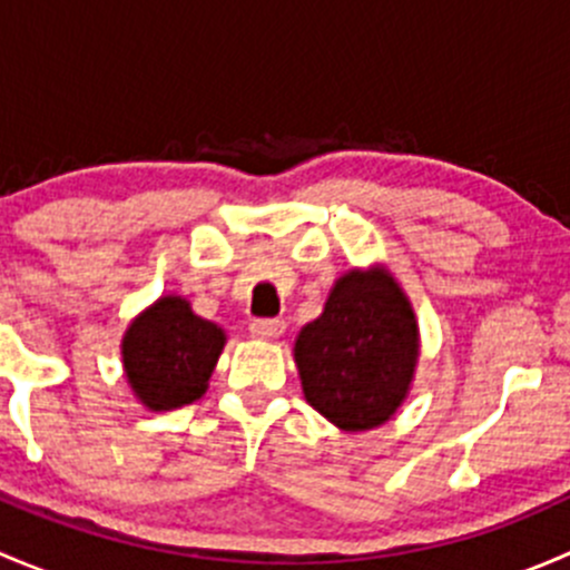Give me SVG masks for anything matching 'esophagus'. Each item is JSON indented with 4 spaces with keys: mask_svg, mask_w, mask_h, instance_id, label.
I'll return each mask as SVG.
<instances>
[{
    "mask_svg": "<svg viewBox=\"0 0 570 570\" xmlns=\"http://www.w3.org/2000/svg\"><path fill=\"white\" fill-rule=\"evenodd\" d=\"M284 331H286V322L284 320L262 317V320H253L250 322V333L256 338H278Z\"/></svg>",
    "mask_w": 570,
    "mask_h": 570,
    "instance_id": "1",
    "label": "esophagus"
}]
</instances>
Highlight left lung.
I'll list each match as a JSON object with an SVG mask.
<instances>
[{"instance_id": "left-lung-1", "label": "left lung", "mask_w": 570, "mask_h": 570, "mask_svg": "<svg viewBox=\"0 0 570 570\" xmlns=\"http://www.w3.org/2000/svg\"><path fill=\"white\" fill-rule=\"evenodd\" d=\"M416 320L386 269L336 281L325 312L295 342L308 405L342 430L386 422L416 366Z\"/></svg>"}]
</instances>
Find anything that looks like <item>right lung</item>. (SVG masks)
Returning a JSON list of instances; mask_svg holds the SVG:
<instances>
[{
  "instance_id": "right-lung-1",
  "label": "right lung",
  "mask_w": 570,
  "mask_h": 570,
  "mask_svg": "<svg viewBox=\"0 0 570 570\" xmlns=\"http://www.w3.org/2000/svg\"><path fill=\"white\" fill-rule=\"evenodd\" d=\"M226 333L193 314L181 297H163L124 338V366L142 405L154 411L189 405L206 392Z\"/></svg>"
}]
</instances>
